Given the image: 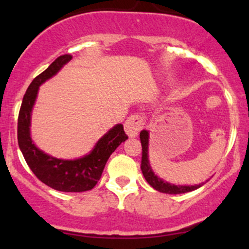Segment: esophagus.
<instances>
[{"label":"esophagus","instance_id":"esophagus-1","mask_svg":"<svg viewBox=\"0 0 249 249\" xmlns=\"http://www.w3.org/2000/svg\"><path fill=\"white\" fill-rule=\"evenodd\" d=\"M145 124V117L141 113H134L130 116L125 122V132L130 138L136 137L139 133V131L144 127Z\"/></svg>","mask_w":249,"mask_h":249}]
</instances>
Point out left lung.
<instances>
[{"instance_id": "1", "label": "left lung", "mask_w": 249, "mask_h": 249, "mask_svg": "<svg viewBox=\"0 0 249 249\" xmlns=\"http://www.w3.org/2000/svg\"><path fill=\"white\" fill-rule=\"evenodd\" d=\"M141 142H142V164L141 168L142 172L144 174V178L146 179L148 184L152 186L154 190L159 191L161 193H167V194H180V193H186L191 192V191L196 190L201 185H196V186H177V185L168 184V182L164 181L160 178L156 176L153 173L152 168L150 166V162H148V132L147 131L142 130L141 132Z\"/></svg>"}]
</instances>
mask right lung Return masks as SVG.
<instances>
[{
    "mask_svg": "<svg viewBox=\"0 0 249 249\" xmlns=\"http://www.w3.org/2000/svg\"><path fill=\"white\" fill-rule=\"evenodd\" d=\"M72 58L62 55L42 73L34 78L25 91L17 121V141L28 166L43 184L62 192H85L92 190L101 179L108 157L127 139L122 124L116 125L99 139L90 154L76 160H62L39 151L30 138V115L38 87L56 75L64 64Z\"/></svg>",
    "mask_w": 249,
    "mask_h": 249,
    "instance_id": "obj_1",
    "label": "right lung"
}]
</instances>
